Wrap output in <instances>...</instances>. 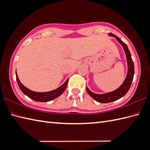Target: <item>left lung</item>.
Masks as SVG:
<instances>
[{
  "label": "left lung",
  "instance_id": "obj_1",
  "mask_svg": "<svg viewBox=\"0 0 150 150\" xmlns=\"http://www.w3.org/2000/svg\"><path fill=\"white\" fill-rule=\"evenodd\" d=\"M108 36L115 38V39H116L118 42L120 43L121 46L123 47L125 55H126L128 71L126 78H125V81L122 83V84H121L117 89L114 90L113 91L103 94H96L90 91L88 88H86V90L89 95L91 96L94 100H95L97 102L100 103H109L122 98L123 96L126 95L128 91V90H129L132 81H133L134 75V62L132 61L130 52L129 50H128L127 45L125 44L123 41H121L120 38H118L113 34L109 33L108 34Z\"/></svg>",
  "mask_w": 150,
  "mask_h": 150
}]
</instances>
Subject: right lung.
I'll return each mask as SVG.
<instances>
[{
    "instance_id": "add662e5",
    "label": "right lung",
    "mask_w": 150,
    "mask_h": 150,
    "mask_svg": "<svg viewBox=\"0 0 150 150\" xmlns=\"http://www.w3.org/2000/svg\"><path fill=\"white\" fill-rule=\"evenodd\" d=\"M16 77L17 83H18V86L21 91L23 92L24 95H25L28 97H29L30 99H32L36 102H49L52 100L57 98L60 96L61 94H62L64 91L65 89L67 88V86L68 84V79H67L66 82L62 84L60 87L58 88L55 89L54 90H52L48 92H35L33 91H31L29 89L27 88L25 86H24L18 79V75L16 71Z\"/></svg>"
}]
</instances>
